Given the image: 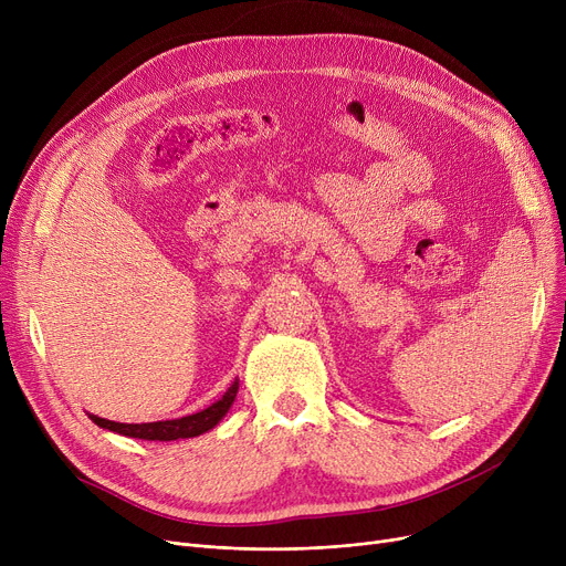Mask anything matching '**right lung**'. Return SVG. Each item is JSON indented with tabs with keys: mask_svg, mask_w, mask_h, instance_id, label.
Returning a JSON list of instances; mask_svg holds the SVG:
<instances>
[{
	"mask_svg": "<svg viewBox=\"0 0 566 566\" xmlns=\"http://www.w3.org/2000/svg\"><path fill=\"white\" fill-rule=\"evenodd\" d=\"M238 392V380L231 382V388L224 392L220 401L213 406H208L206 410H199L195 415H188V418H178V420H167V422H148V424H122V422H109L103 418H96L92 415V420L109 431H116L128 438H142V440H178V438H195L199 433H206L208 429H213L224 415L231 408L233 399Z\"/></svg>",
	"mask_w": 566,
	"mask_h": 566,
	"instance_id": "add662e5",
	"label": "right lung"
}]
</instances>
